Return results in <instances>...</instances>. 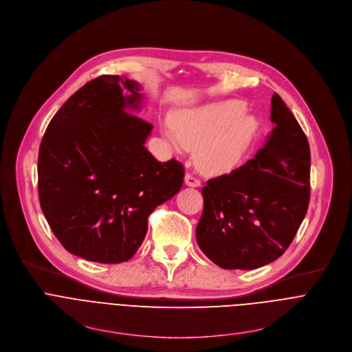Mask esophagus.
<instances>
[{
  "instance_id": "obj_1",
  "label": "esophagus",
  "mask_w": 352,
  "mask_h": 352,
  "mask_svg": "<svg viewBox=\"0 0 352 352\" xmlns=\"http://www.w3.org/2000/svg\"><path fill=\"white\" fill-rule=\"evenodd\" d=\"M184 183H186V186H190V187H199L201 184V180L194 176L192 173H186Z\"/></svg>"
}]
</instances>
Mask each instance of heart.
Returning a JSON list of instances; mask_svg holds the SVG:
<instances>
[{
	"label": "heart",
	"mask_w": 352,
	"mask_h": 352,
	"mask_svg": "<svg viewBox=\"0 0 352 352\" xmlns=\"http://www.w3.org/2000/svg\"><path fill=\"white\" fill-rule=\"evenodd\" d=\"M256 129V119L245 113L243 102L223 100L176 113L173 127H165L164 134L177 149L199 146V166L217 173L236 165Z\"/></svg>",
	"instance_id": "obj_1"
}]
</instances>
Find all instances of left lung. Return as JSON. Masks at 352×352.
I'll use <instances>...</instances> for the list:
<instances>
[{"instance_id": "obj_1", "label": "left lung", "mask_w": 352, "mask_h": 352, "mask_svg": "<svg viewBox=\"0 0 352 352\" xmlns=\"http://www.w3.org/2000/svg\"><path fill=\"white\" fill-rule=\"evenodd\" d=\"M274 129L254 158L210 179L196 229L203 253L225 270H253L292 243L310 199V149L280 95L271 99Z\"/></svg>"}]
</instances>
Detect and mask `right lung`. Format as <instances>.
Segmentation results:
<instances>
[{
    "label": "right lung",
    "instance_id": "obj_1",
    "mask_svg": "<svg viewBox=\"0 0 352 352\" xmlns=\"http://www.w3.org/2000/svg\"><path fill=\"white\" fill-rule=\"evenodd\" d=\"M140 91L119 75L95 78L54 114L38 148L45 218L67 252L89 261L130 260L151 212L183 184L180 162L156 161L144 146L153 126L129 113L140 110Z\"/></svg>",
    "mask_w": 352,
    "mask_h": 352
}]
</instances>
